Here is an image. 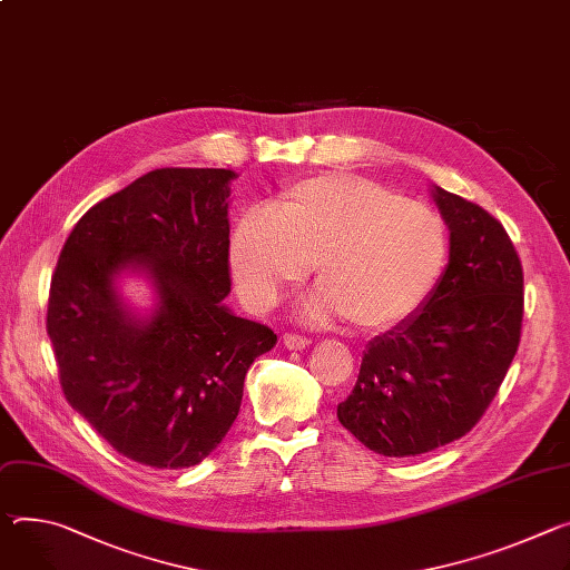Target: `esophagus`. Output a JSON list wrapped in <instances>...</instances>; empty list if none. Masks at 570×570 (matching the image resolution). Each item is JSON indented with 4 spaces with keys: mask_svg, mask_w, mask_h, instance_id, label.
<instances>
[{
    "mask_svg": "<svg viewBox=\"0 0 570 570\" xmlns=\"http://www.w3.org/2000/svg\"><path fill=\"white\" fill-rule=\"evenodd\" d=\"M308 343H312V338H306V336H302V334H284V345L288 347V350H304Z\"/></svg>",
    "mask_w": 570,
    "mask_h": 570,
    "instance_id": "esophagus-1",
    "label": "esophagus"
}]
</instances>
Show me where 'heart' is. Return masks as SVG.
I'll return each instance as SVG.
<instances>
[{
    "label": "heart",
    "instance_id": "b5f03b06",
    "mask_svg": "<svg viewBox=\"0 0 570 570\" xmlns=\"http://www.w3.org/2000/svg\"><path fill=\"white\" fill-rule=\"evenodd\" d=\"M448 227L423 202L347 173L304 177L275 197V214H245L232 229L229 266L254 308L273 306L314 266L323 293L312 318L345 316L389 330L434 291L448 262Z\"/></svg>",
    "mask_w": 570,
    "mask_h": 570
}]
</instances>
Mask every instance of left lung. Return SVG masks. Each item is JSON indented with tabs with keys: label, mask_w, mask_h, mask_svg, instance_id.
<instances>
[{
	"label": "left lung",
	"mask_w": 570,
	"mask_h": 570,
	"mask_svg": "<svg viewBox=\"0 0 570 570\" xmlns=\"http://www.w3.org/2000/svg\"><path fill=\"white\" fill-rule=\"evenodd\" d=\"M450 264L423 308L371 341L338 421L384 456H416L469 434L493 402L523 327V266L480 204L436 186Z\"/></svg>",
	"instance_id": "8db88e82"
}]
</instances>
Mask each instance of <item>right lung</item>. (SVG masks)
Returning <instances> with one entry per match:
<instances>
[{"label":"right lung","mask_w":570,"mask_h":570,"mask_svg":"<svg viewBox=\"0 0 570 570\" xmlns=\"http://www.w3.org/2000/svg\"><path fill=\"white\" fill-rule=\"evenodd\" d=\"M223 168H159L97 202L70 232L49 286L47 334L66 400L114 450L177 471L212 454L243 382L277 334L223 304L229 181ZM125 267L158 286L149 322L112 288Z\"/></svg>","instance_id":"obj_1"}]
</instances>
